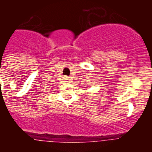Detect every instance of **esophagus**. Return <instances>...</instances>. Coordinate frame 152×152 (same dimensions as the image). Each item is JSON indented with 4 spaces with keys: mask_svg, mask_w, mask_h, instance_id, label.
<instances>
[{
    "mask_svg": "<svg viewBox=\"0 0 152 152\" xmlns=\"http://www.w3.org/2000/svg\"><path fill=\"white\" fill-rule=\"evenodd\" d=\"M65 80H70V77H66V78H65Z\"/></svg>",
    "mask_w": 152,
    "mask_h": 152,
    "instance_id": "1",
    "label": "esophagus"
}]
</instances>
